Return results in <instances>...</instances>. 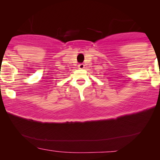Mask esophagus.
<instances>
[{
	"label": "esophagus",
	"instance_id": "esophagus-1",
	"mask_svg": "<svg viewBox=\"0 0 160 160\" xmlns=\"http://www.w3.org/2000/svg\"><path fill=\"white\" fill-rule=\"evenodd\" d=\"M78 68L83 69V68H84V65L83 64V63H80V64H78Z\"/></svg>",
	"mask_w": 160,
	"mask_h": 160
}]
</instances>
